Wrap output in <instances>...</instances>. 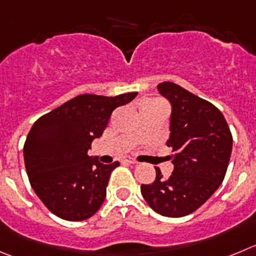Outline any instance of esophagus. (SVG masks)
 Segmentation results:
<instances>
[{"label":"esophagus","mask_w":256,"mask_h":256,"mask_svg":"<svg viewBox=\"0 0 256 256\" xmlns=\"http://www.w3.org/2000/svg\"><path fill=\"white\" fill-rule=\"evenodd\" d=\"M122 163H128V164H138V162H136L135 159H132V158H125V159H122Z\"/></svg>","instance_id":"34e87169"}]
</instances>
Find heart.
<instances>
[{
    "mask_svg": "<svg viewBox=\"0 0 256 256\" xmlns=\"http://www.w3.org/2000/svg\"><path fill=\"white\" fill-rule=\"evenodd\" d=\"M150 101H156V100H150Z\"/></svg>",
    "mask_w": 256,
    "mask_h": 256,
    "instance_id": "obj_1",
    "label": "heart"
}]
</instances>
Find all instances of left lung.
I'll use <instances>...</instances> for the list:
<instances>
[{"label":"left lung","mask_w":256,"mask_h":256,"mask_svg":"<svg viewBox=\"0 0 256 256\" xmlns=\"http://www.w3.org/2000/svg\"><path fill=\"white\" fill-rule=\"evenodd\" d=\"M172 104L170 136L166 145L174 170L163 178L160 169L142 194L156 214L182 217L200 208L221 186L232 150V135L216 106L173 82L158 84Z\"/></svg>","instance_id":"1"}]
</instances>
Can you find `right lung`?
<instances>
[{"instance_id":"1","label":"right lung","mask_w":256,"mask_h":256,"mask_svg":"<svg viewBox=\"0 0 256 256\" xmlns=\"http://www.w3.org/2000/svg\"><path fill=\"white\" fill-rule=\"evenodd\" d=\"M136 96L80 94L35 121L24 145L25 168L32 190L56 216L83 221L102 206L111 172L120 163H100L88 150L114 110Z\"/></svg>"}]
</instances>
